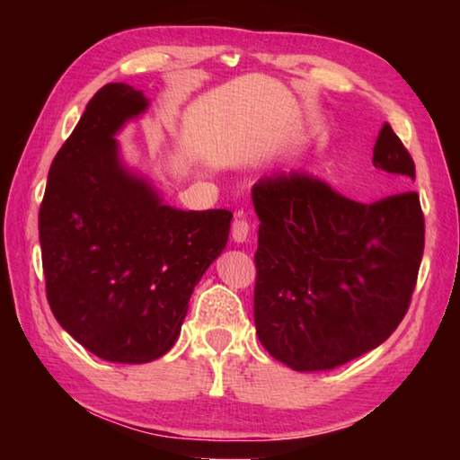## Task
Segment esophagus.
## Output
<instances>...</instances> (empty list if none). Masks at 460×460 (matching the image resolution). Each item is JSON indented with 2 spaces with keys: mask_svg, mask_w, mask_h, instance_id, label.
I'll return each mask as SVG.
<instances>
[{
  "mask_svg": "<svg viewBox=\"0 0 460 460\" xmlns=\"http://www.w3.org/2000/svg\"><path fill=\"white\" fill-rule=\"evenodd\" d=\"M249 235V223L245 219H241V217H235L231 223V237L237 241V243H243Z\"/></svg>",
  "mask_w": 460,
  "mask_h": 460,
  "instance_id": "34e87169",
  "label": "esophagus"
}]
</instances>
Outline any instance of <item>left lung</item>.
<instances>
[{
  "mask_svg": "<svg viewBox=\"0 0 460 460\" xmlns=\"http://www.w3.org/2000/svg\"><path fill=\"white\" fill-rule=\"evenodd\" d=\"M373 166L414 181L416 166L389 123ZM260 217L253 318L261 345L296 371H323L379 347L410 308L424 253L414 190L365 205L305 170L266 176L252 190Z\"/></svg>",
  "mask_w": 460,
  "mask_h": 460,
  "instance_id": "obj_1",
  "label": "left lung"
}]
</instances>
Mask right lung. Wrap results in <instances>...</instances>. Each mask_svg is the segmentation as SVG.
Instances as JSON below:
<instances>
[{
	"mask_svg": "<svg viewBox=\"0 0 460 460\" xmlns=\"http://www.w3.org/2000/svg\"><path fill=\"white\" fill-rule=\"evenodd\" d=\"M146 107L142 91L126 83L101 87L54 155L38 213L52 314L111 363L170 351L233 217L162 205L150 184L121 168L113 136Z\"/></svg>",
	"mask_w": 460,
	"mask_h": 460,
	"instance_id": "obj_1",
	"label": "right lung"
}]
</instances>
